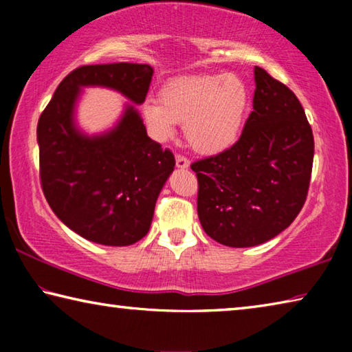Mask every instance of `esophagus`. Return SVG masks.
<instances>
[{"mask_svg":"<svg viewBox=\"0 0 352 352\" xmlns=\"http://www.w3.org/2000/svg\"><path fill=\"white\" fill-rule=\"evenodd\" d=\"M175 164L178 169H188L189 168V160L184 157V155L177 153L175 155Z\"/></svg>","mask_w":352,"mask_h":352,"instance_id":"34e87169","label":"esophagus"}]
</instances>
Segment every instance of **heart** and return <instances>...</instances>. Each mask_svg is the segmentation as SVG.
<instances>
[{
    "label": "heart",
    "mask_w": 352,
    "mask_h": 352,
    "mask_svg": "<svg viewBox=\"0 0 352 352\" xmlns=\"http://www.w3.org/2000/svg\"><path fill=\"white\" fill-rule=\"evenodd\" d=\"M158 102L147 100L142 105V116L155 140H170L175 124H184V135L194 151L216 155L241 138L250 90L233 74L186 76L166 83Z\"/></svg>",
    "instance_id": "1"
}]
</instances>
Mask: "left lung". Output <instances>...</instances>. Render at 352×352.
Segmentation results:
<instances>
[{"label":"left lung","mask_w":352,"mask_h":352,"mask_svg":"<svg viewBox=\"0 0 352 352\" xmlns=\"http://www.w3.org/2000/svg\"><path fill=\"white\" fill-rule=\"evenodd\" d=\"M254 82L253 111L241 138L190 164L205 233L236 248L270 241L294 222L314 163L312 129L295 93L259 67Z\"/></svg>","instance_id":"1"}]
</instances>
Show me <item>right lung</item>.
<instances>
[{
    "mask_svg": "<svg viewBox=\"0 0 352 352\" xmlns=\"http://www.w3.org/2000/svg\"><path fill=\"white\" fill-rule=\"evenodd\" d=\"M153 69L140 63L83 65L57 87L37 126L40 183L51 210L85 239L109 247L141 241L174 170L169 148L147 136L132 105L111 132L85 136L74 127L80 87L100 85L142 104Z\"/></svg>",
    "mask_w": 352,
    "mask_h": 352,
    "instance_id": "obj_1",
    "label": "right lung"
}]
</instances>
